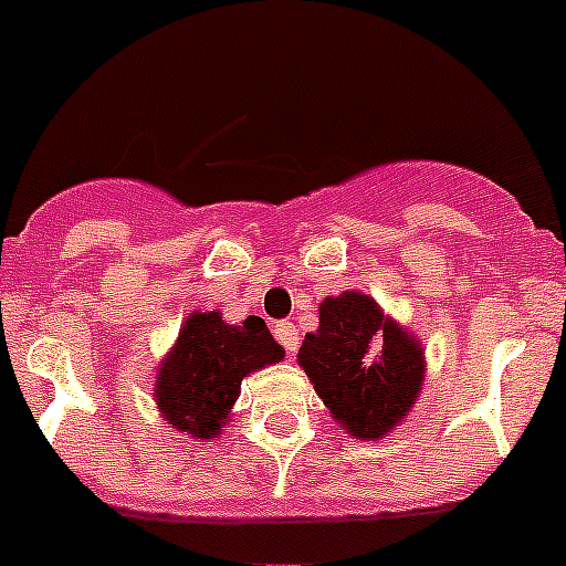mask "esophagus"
I'll return each mask as SVG.
<instances>
[{"label": "esophagus", "mask_w": 566, "mask_h": 566, "mask_svg": "<svg viewBox=\"0 0 566 566\" xmlns=\"http://www.w3.org/2000/svg\"><path fill=\"white\" fill-rule=\"evenodd\" d=\"M274 336H277V342L286 347L289 354H294V350H297L300 336H297V328H294V323H277L274 325Z\"/></svg>", "instance_id": "1"}]
</instances>
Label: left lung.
Here are the masks:
<instances>
[{
  "label": "left lung",
  "instance_id": "obj_1",
  "mask_svg": "<svg viewBox=\"0 0 566 566\" xmlns=\"http://www.w3.org/2000/svg\"><path fill=\"white\" fill-rule=\"evenodd\" d=\"M297 359L331 415L361 440L398 427L423 385L421 345L359 292L323 300Z\"/></svg>",
  "mask_w": 566,
  "mask_h": 566
}]
</instances>
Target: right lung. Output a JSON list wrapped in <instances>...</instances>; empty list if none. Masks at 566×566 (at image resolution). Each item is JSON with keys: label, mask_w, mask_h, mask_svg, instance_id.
<instances>
[{"label": "right lung", "mask_w": 566, "mask_h": 566, "mask_svg": "<svg viewBox=\"0 0 566 566\" xmlns=\"http://www.w3.org/2000/svg\"><path fill=\"white\" fill-rule=\"evenodd\" d=\"M283 359L261 317L227 325L219 311H196L159 367L157 403L174 429L216 438L238 401L243 376Z\"/></svg>", "instance_id": "obj_1"}]
</instances>
